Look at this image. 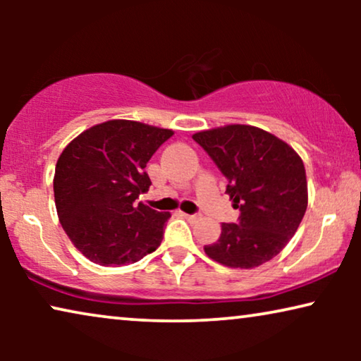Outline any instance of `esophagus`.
Segmentation results:
<instances>
[{"mask_svg": "<svg viewBox=\"0 0 361 361\" xmlns=\"http://www.w3.org/2000/svg\"><path fill=\"white\" fill-rule=\"evenodd\" d=\"M182 216H185L187 220H199L200 219V215H190V214H184V212H182Z\"/></svg>", "mask_w": 361, "mask_h": 361, "instance_id": "esophagus-1", "label": "esophagus"}]
</instances>
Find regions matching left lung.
<instances>
[{"instance_id":"left-lung-1","label":"left lung","mask_w":361,"mask_h":361,"mask_svg":"<svg viewBox=\"0 0 361 361\" xmlns=\"http://www.w3.org/2000/svg\"><path fill=\"white\" fill-rule=\"evenodd\" d=\"M226 177V194L240 209L238 224H221L205 253L228 268L251 269L279 255L307 209V179L300 156L279 137L250 125L195 133Z\"/></svg>"}]
</instances>
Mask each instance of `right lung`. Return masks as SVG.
<instances>
[{"label":"right lung","mask_w":361,"mask_h":361,"mask_svg":"<svg viewBox=\"0 0 361 361\" xmlns=\"http://www.w3.org/2000/svg\"><path fill=\"white\" fill-rule=\"evenodd\" d=\"M174 135L140 121L110 120L67 145L56 164L54 197L62 228L100 266L131 264L156 251L169 212L136 204L149 190L145 167Z\"/></svg>","instance_id":"add662e5"}]
</instances>
